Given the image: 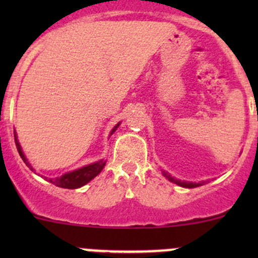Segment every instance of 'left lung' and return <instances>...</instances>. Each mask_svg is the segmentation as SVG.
<instances>
[{
  "instance_id": "left-lung-1",
  "label": "left lung",
  "mask_w": 258,
  "mask_h": 258,
  "mask_svg": "<svg viewBox=\"0 0 258 258\" xmlns=\"http://www.w3.org/2000/svg\"><path fill=\"white\" fill-rule=\"evenodd\" d=\"M163 175L170 179V181L175 182V183H177L178 186H182V187H188V188H192V187H197L201 184V183H192V182H181V181H178V179H175L173 177H171V175H168L167 172H163Z\"/></svg>"
}]
</instances>
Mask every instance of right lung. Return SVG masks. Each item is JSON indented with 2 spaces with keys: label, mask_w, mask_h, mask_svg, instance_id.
I'll list each match as a JSON object with an SVG mask.
<instances>
[{
  "label": "right lung",
  "mask_w": 258,
  "mask_h": 258,
  "mask_svg": "<svg viewBox=\"0 0 258 258\" xmlns=\"http://www.w3.org/2000/svg\"><path fill=\"white\" fill-rule=\"evenodd\" d=\"M117 127H118V124L114 127V128L112 130V132H114V130H116ZM15 142H16L17 151H18V153H20L21 158L23 160V162H25L26 165L30 167V170L33 171V168L31 167V165L27 162V160H26L22 150H21V146H20V144H18L16 136H15ZM105 165H106L105 161L101 160V161H98V162L92 163V165L85 166V167L80 168V170L72 171V172H69V173H64L63 176H61V177H58V178H48V179L46 178V179L51 182V183L56 184V186L62 187V188H79V187H82L83 184L88 183V182H90L92 178H95L96 176H97L98 173L102 171V168L105 167Z\"/></svg>",
  "instance_id": "1"
}]
</instances>
